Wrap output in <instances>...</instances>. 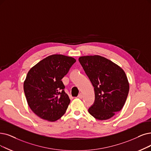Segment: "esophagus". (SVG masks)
Returning <instances> with one entry per match:
<instances>
[{
    "mask_svg": "<svg viewBox=\"0 0 151 151\" xmlns=\"http://www.w3.org/2000/svg\"><path fill=\"white\" fill-rule=\"evenodd\" d=\"M82 97H83V95L81 93L80 94H79V95L77 96V98H79V99H82Z\"/></svg>",
    "mask_w": 151,
    "mask_h": 151,
    "instance_id": "34e87169",
    "label": "esophagus"
}]
</instances>
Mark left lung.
<instances>
[{
    "label": "left lung",
    "mask_w": 151,
    "mask_h": 151,
    "mask_svg": "<svg viewBox=\"0 0 151 151\" xmlns=\"http://www.w3.org/2000/svg\"><path fill=\"white\" fill-rule=\"evenodd\" d=\"M79 63L94 87L95 101L88 113L99 120L108 119L121 110L129 86L124 70L100 56H81Z\"/></svg>",
    "instance_id": "1"
}]
</instances>
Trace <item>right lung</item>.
Returning <instances> with one entry per match:
<instances>
[{
  "label": "right lung",
  "instance_id": "1",
  "mask_svg": "<svg viewBox=\"0 0 151 151\" xmlns=\"http://www.w3.org/2000/svg\"><path fill=\"white\" fill-rule=\"evenodd\" d=\"M76 61L72 57L53 55L28 71L24 92L29 108L40 118L55 122L65 113L70 99L61 79Z\"/></svg>",
  "mask_w": 151,
  "mask_h": 151
}]
</instances>
